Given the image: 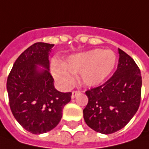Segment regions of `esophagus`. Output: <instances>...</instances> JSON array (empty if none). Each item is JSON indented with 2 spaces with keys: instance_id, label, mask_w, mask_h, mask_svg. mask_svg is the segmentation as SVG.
<instances>
[{
  "instance_id": "obj_1",
  "label": "esophagus",
  "mask_w": 149,
  "mask_h": 149,
  "mask_svg": "<svg viewBox=\"0 0 149 149\" xmlns=\"http://www.w3.org/2000/svg\"><path fill=\"white\" fill-rule=\"evenodd\" d=\"M79 94H80V91H77V90H76V91H73V92H72L71 98L72 99H74Z\"/></svg>"
}]
</instances>
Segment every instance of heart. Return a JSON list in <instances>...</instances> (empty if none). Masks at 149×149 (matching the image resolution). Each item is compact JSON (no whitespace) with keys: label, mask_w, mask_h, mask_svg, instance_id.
<instances>
[{"label":"heart","mask_w":149,"mask_h":149,"mask_svg":"<svg viewBox=\"0 0 149 149\" xmlns=\"http://www.w3.org/2000/svg\"><path fill=\"white\" fill-rule=\"evenodd\" d=\"M117 58L112 50L93 49L70 56L63 62L54 63L51 71L59 83L69 87L74 82L73 75H80L83 84L94 87L103 83L116 65Z\"/></svg>","instance_id":"heart-1"}]
</instances>
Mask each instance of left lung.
Wrapping results in <instances>:
<instances>
[{
  "label": "left lung",
  "instance_id": "obj_1",
  "mask_svg": "<svg viewBox=\"0 0 149 149\" xmlns=\"http://www.w3.org/2000/svg\"><path fill=\"white\" fill-rule=\"evenodd\" d=\"M116 71L105 83L85 92L89 102L83 110L89 128L104 134L115 133L129 123L140 104L142 77L135 61L118 49Z\"/></svg>",
  "mask_w": 149,
  "mask_h": 149
}]
</instances>
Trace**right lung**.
<instances>
[{"mask_svg":"<svg viewBox=\"0 0 149 149\" xmlns=\"http://www.w3.org/2000/svg\"><path fill=\"white\" fill-rule=\"evenodd\" d=\"M53 46L43 42L32 45L15 60L7 78L10 110L17 122L34 134L55 128L71 100V92L62 93L54 88L49 61Z\"/></svg>","mask_w":149,"mask_h":149,"instance_id":"right-lung-1","label":"right lung"}]
</instances>
